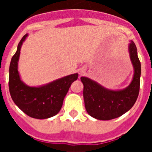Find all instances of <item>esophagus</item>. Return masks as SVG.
<instances>
[{
  "instance_id": "esophagus-1",
  "label": "esophagus",
  "mask_w": 152,
  "mask_h": 152,
  "mask_svg": "<svg viewBox=\"0 0 152 152\" xmlns=\"http://www.w3.org/2000/svg\"><path fill=\"white\" fill-rule=\"evenodd\" d=\"M84 71H81V72H80V75H83V74H84Z\"/></svg>"
}]
</instances>
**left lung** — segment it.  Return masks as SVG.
<instances>
[{
  "label": "left lung",
  "mask_w": 152,
  "mask_h": 152,
  "mask_svg": "<svg viewBox=\"0 0 152 152\" xmlns=\"http://www.w3.org/2000/svg\"><path fill=\"white\" fill-rule=\"evenodd\" d=\"M130 59L134 68L133 78L126 88L112 91L86 77L80 80L84 84V105L90 116L100 120H110L119 117L133 107L140 88L141 63L137 48L133 42L129 45Z\"/></svg>",
  "instance_id": "8db88e82"
}]
</instances>
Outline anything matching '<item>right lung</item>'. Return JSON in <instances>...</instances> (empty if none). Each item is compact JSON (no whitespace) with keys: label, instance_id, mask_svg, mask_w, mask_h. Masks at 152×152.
Listing matches in <instances>:
<instances>
[{"label":"right lung","instance_id":"1","mask_svg":"<svg viewBox=\"0 0 152 152\" xmlns=\"http://www.w3.org/2000/svg\"><path fill=\"white\" fill-rule=\"evenodd\" d=\"M28 34L24 35L12 57L9 68V90L16 105L29 116L48 119L59 112L71 84L77 79V73L65 76L40 87H29L21 80L18 72V61L22 44Z\"/></svg>","mask_w":152,"mask_h":152}]
</instances>
